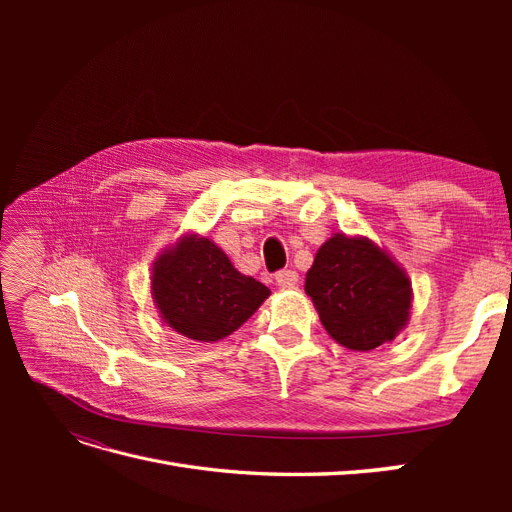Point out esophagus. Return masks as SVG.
Segmentation results:
<instances>
[{"label": "esophagus", "mask_w": 512, "mask_h": 512, "mask_svg": "<svg viewBox=\"0 0 512 512\" xmlns=\"http://www.w3.org/2000/svg\"><path fill=\"white\" fill-rule=\"evenodd\" d=\"M297 282H299V275H297V271H292V269H282V271H277V273H275V284H277V286H282V288H292V286H297Z\"/></svg>", "instance_id": "esophagus-1"}]
</instances>
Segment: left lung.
Wrapping results in <instances>:
<instances>
[{
	"label": "left lung",
	"instance_id": "8db88e82",
	"mask_svg": "<svg viewBox=\"0 0 512 512\" xmlns=\"http://www.w3.org/2000/svg\"><path fill=\"white\" fill-rule=\"evenodd\" d=\"M322 327L350 350H374L404 327L410 314L406 273L369 239L337 235L324 243L305 277Z\"/></svg>",
	"mask_w": 512,
	"mask_h": 512
}]
</instances>
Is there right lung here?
Returning <instances> with one entry per match:
<instances>
[{
  "instance_id": "right-lung-1",
  "label": "right lung",
  "mask_w": 512,
  "mask_h": 512,
  "mask_svg": "<svg viewBox=\"0 0 512 512\" xmlns=\"http://www.w3.org/2000/svg\"><path fill=\"white\" fill-rule=\"evenodd\" d=\"M153 299L164 322L196 342L237 331L269 297V288L241 275L209 239H183L153 269Z\"/></svg>"
}]
</instances>
